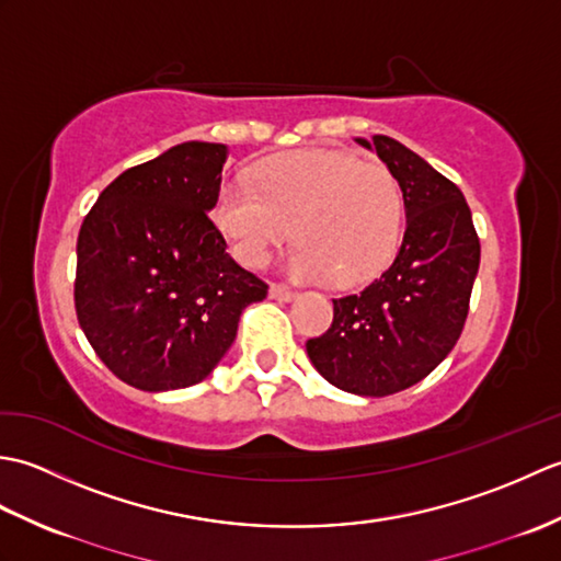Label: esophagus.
<instances>
[{
  "mask_svg": "<svg viewBox=\"0 0 561 561\" xmlns=\"http://www.w3.org/2000/svg\"><path fill=\"white\" fill-rule=\"evenodd\" d=\"M270 299H274V301H291V299H296V291L282 287V284H272V287H270Z\"/></svg>",
  "mask_w": 561,
  "mask_h": 561,
  "instance_id": "obj_1",
  "label": "esophagus"
}]
</instances>
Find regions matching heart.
Masks as SVG:
<instances>
[{
    "mask_svg": "<svg viewBox=\"0 0 561 561\" xmlns=\"http://www.w3.org/2000/svg\"><path fill=\"white\" fill-rule=\"evenodd\" d=\"M214 221L248 267L267 265L291 238L296 279L354 287L374 279L398 255L404 231L402 193L388 165L340 151H296L226 183L214 197Z\"/></svg>",
    "mask_w": 561,
    "mask_h": 561,
    "instance_id": "obj_1",
    "label": "heart"
}]
</instances>
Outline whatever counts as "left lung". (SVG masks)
Returning <instances> with one entry per match:
<instances>
[{
    "mask_svg": "<svg viewBox=\"0 0 561 561\" xmlns=\"http://www.w3.org/2000/svg\"><path fill=\"white\" fill-rule=\"evenodd\" d=\"M376 149L402 190L404 236L396 260L359 294L332 299V325L306 342L332 386L383 398L420 383L456 347L480 267V238L460 187L400 141Z\"/></svg>",
    "mask_w": 561,
    "mask_h": 561,
    "instance_id": "obj_1",
    "label": "left lung"
}]
</instances>
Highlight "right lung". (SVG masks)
<instances>
[{
  "label": "right lung",
  "mask_w": 561,
  "mask_h": 561,
  "mask_svg": "<svg viewBox=\"0 0 561 561\" xmlns=\"http://www.w3.org/2000/svg\"><path fill=\"white\" fill-rule=\"evenodd\" d=\"M224 161V145H178L117 175L81 224L77 320L127 386L159 392L205 380L243 308L267 296L207 214Z\"/></svg>",
  "instance_id": "add662e5"
}]
</instances>
